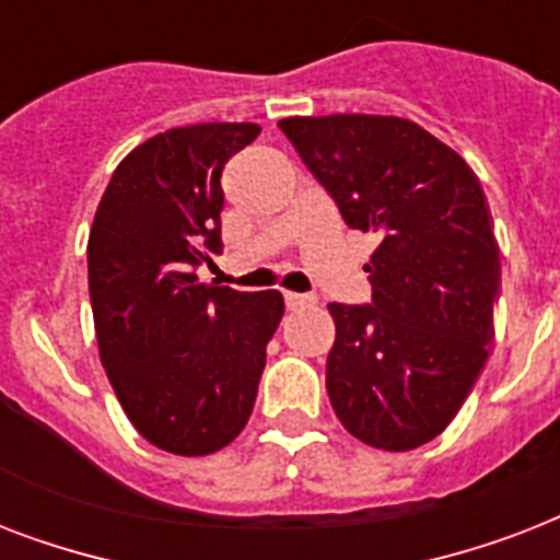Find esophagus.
<instances>
[{
  "label": "esophagus",
  "mask_w": 560,
  "mask_h": 560,
  "mask_svg": "<svg viewBox=\"0 0 560 560\" xmlns=\"http://www.w3.org/2000/svg\"><path fill=\"white\" fill-rule=\"evenodd\" d=\"M284 305H288V311H302V307L316 305V299L302 296V293H284Z\"/></svg>",
  "instance_id": "1"
}]
</instances>
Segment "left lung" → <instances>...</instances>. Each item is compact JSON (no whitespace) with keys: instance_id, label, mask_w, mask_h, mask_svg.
<instances>
[{"instance_id":"left-lung-1","label":"left lung","mask_w":560,"mask_h":560,"mask_svg":"<svg viewBox=\"0 0 560 560\" xmlns=\"http://www.w3.org/2000/svg\"><path fill=\"white\" fill-rule=\"evenodd\" d=\"M279 127L342 220L381 237L366 264L372 305H328L334 412L369 447H421L456 418L494 337L500 246L482 186L409 118L337 113Z\"/></svg>"}]
</instances>
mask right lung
Returning a JSON list of instances; mask_svg holds the SVG:
<instances>
[{
	"instance_id": "right-lung-1",
	"label": "right lung",
	"mask_w": 560,
	"mask_h": 560,
	"mask_svg": "<svg viewBox=\"0 0 560 560\" xmlns=\"http://www.w3.org/2000/svg\"><path fill=\"white\" fill-rule=\"evenodd\" d=\"M261 127L211 121L153 136L118 162L90 229L101 363L130 424L177 456L226 447L253 416L279 290L237 293L194 267L220 253V174Z\"/></svg>"
}]
</instances>
